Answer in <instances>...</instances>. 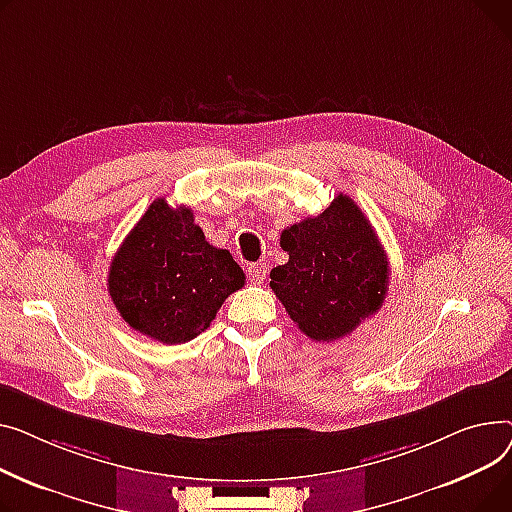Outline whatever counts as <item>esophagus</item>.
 Returning <instances> with one entry per match:
<instances>
[{
  "label": "esophagus",
  "mask_w": 512,
  "mask_h": 512,
  "mask_svg": "<svg viewBox=\"0 0 512 512\" xmlns=\"http://www.w3.org/2000/svg\"><path fill=\"white\" fill-rule=\"evenodd\" d=\"M248 275H250V281H252V283H262V281L266 279V262L250 264Z\"/></svg>",
  "instance_id": "esophagus-1"
}]
</instances>
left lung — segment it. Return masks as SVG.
Returning <instances> with one entry per match:
<instances>
[{
  "mask_svg": "<svg viewBox=\"0 0 512 512\" xmlns=\"http://www.w3.org/2000/svg\"><path fill=\"white\" fill-rule=\"evenodd\" d=\"M289 260L270 270V289L314 341H339L376 314L388 289L378 235L349 196L281 233Z\"/></svg>",
  "mask_w": 512,
  "mask_h": 512,
  "instance_id": "1",
  "label": "left lung"
}]
</instances>
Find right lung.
<instances>
[{"instance_id":"obj_1","label":"right lung","mask_w":512,"mask_h":512,"mask_svg":"<svg viewBox=\"0 0 512 512\" xmlns=\"http://www.w3.org/2000/svg\"><path fill=\"white\" fill-rule=\"evenodd\" d=\"M246 275L227 250L210 246L188 206L157 198L109 266V295L138 333L188 343L210 326Z\"/></svg>"}]
</instances>
